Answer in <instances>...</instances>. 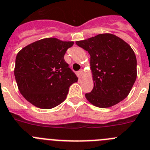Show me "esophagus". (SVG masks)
<instances>
[{
    "label": "esophagus",
    "instance_id": "obj_1",
    "mask_svg": "<svg viewBox=\"0 0 150 150\" xmlns=\"http://www.w3.org/2000/svg\"><path fill=\"white\" fill-rule=\"evenodd\" d=\"M78 75H79V76L81 77V78H82V76H83V70L81 69L78 71Z\"/></svg>",
    "mask_w": 150,
    "mask_h": 150
}]
</instances>
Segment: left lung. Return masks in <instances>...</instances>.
Instances as JSON below:
<instances>
[{"mask_svg": "<svg viewBox=\"0 0 150 150\" xmlns=\"http://www.w3.org/2000/svg\"><path fill=\"white\" fill-rule=\"evenodd\" d=\"M75 43L90 55L94 87L85 94L87 100L105 108L126 98L137 78V59L130 45L111 33H101Z\"/></svg>", "mask_w": 150, "mask_h": 150, "instance_id": "obj_1", "label": "left lung"}]
</instances>
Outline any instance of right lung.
Instances as JSON below:
<instances>
[{
  "instance_id": "add662e5",
  "label": "right lung",
  "mask_w": 150,
  "mask_h": 150,
  "mask_svg": "<svg viewBox=\"0 0 150 150\" xmlns=\"http://www.w3.org/2000/svg\"><path fill=\"white\" fill-rule=\"evenodd\" d=\"M73 42L45 38L27 45L17 54L14 75L21 95L32 105L51 109L65 100L78 78L64 60Z\"/></svg>"
}]
</instances>
